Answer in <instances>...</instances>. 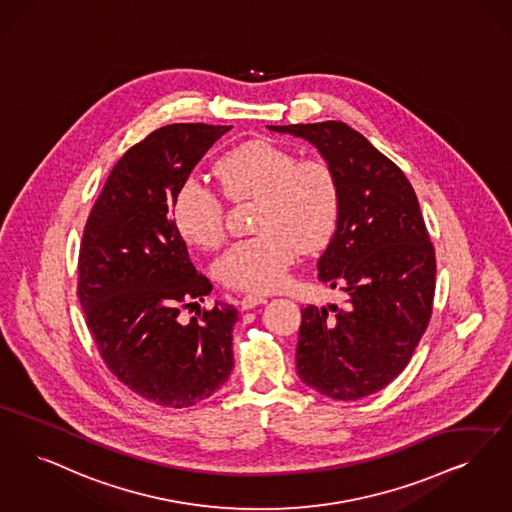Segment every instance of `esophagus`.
<instances>
[{"instance_id":"34e87169","label":"esophagus","mask_w":512,"mask_h":512,"mask_svg":"<svg viewBox=\"0 0 512 512\" xmlns=\"http://www.w3.org/2000/svg\"><path fill=\"white\" fill-rule=\"evenodd\" d=\"M265 295H257V293H247L246 297L242 299V308L249 310V308L259 307V305H265Z\"/></svg>"}]
</instances>
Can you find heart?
Here are the masks:
<instances>
[{
  "instance_id": "1",
  "label": "heart",
  "mask_w": 512,
  "mask_h": 512,
  "mask_svg": "<svg viewBox=\"0 0 512 512\" xmlns=\"http://www.w3.org/2000/svg\"><path fill=\"white\" fill-rule=\"evenodd\" d=\"M223 192L234 202L255 200L259 232L228 247L215 263L221 284L238 291H272L282 286L299 247L324 246L339 215V181L322 158H299L293 148L253 139L226 152L213 167ZM171 217L190 246L211 249L225 238V207L205 184L184 181Z\"/></svg>"
}]
</instances>
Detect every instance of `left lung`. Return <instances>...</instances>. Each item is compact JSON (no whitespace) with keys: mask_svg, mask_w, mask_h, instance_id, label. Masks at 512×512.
Masks as SVG:
<instances>
[{"mask_svg":"<svg viewBox=\"0 0 512 512\" xmlns=\"http://www.w3.org/2000/svg\"><path fill=\"white\" fill-rule=\"evenodd\" d=\"M266 127L314 144L337 173V228L318 280L347 305L301 310L295 362L310 389L360 400L404 371L429 326L436 257L421 207L402 169L347 123Z\"/></svg>","mask_w":512,"mask_h":512,"instance_id":"obj_1","label":"left lung"}]
</instances>
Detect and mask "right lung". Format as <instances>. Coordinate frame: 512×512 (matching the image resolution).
<instances>
[{"mask_svg":"<svg viewBox=\"0 0 512 512\" xmlns=\"http://www.w3.org/2000/svg\"><path fill=\"white\" fill-rule=\"evenodd\" d=\"M232 125L173 123L131 146L110 171L83 230L78 297L104 364L164 408H190L232 371L238 310L215 303L181 322L213 286L173 225L179 186Z\"/></svg>","mask_w":512,"mask_h":512,"instance_id":"obj_1","label":"right lung"}]
</instances>
